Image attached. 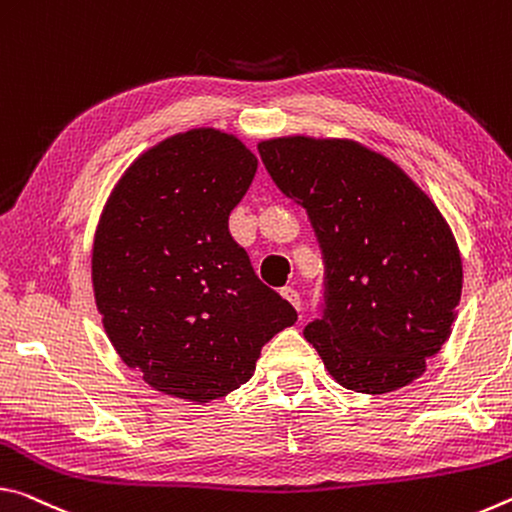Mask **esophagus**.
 Wrapping results in <instances>:
<instances>
[{"label":"esophagus","instance_id":"obj_1","mask_svg":"<svg viewBox=\"0 0 512 512\" xmlns=\"http://www.w3.org/2000/svg\"><path fill=\"white\" fill-rule=\"evenodd\" d=\"M281 295L286 297L292 306L297 308V311H301V297H299V292L295 290V288H290V286H286V288H281Z\"/></svg>","mask_w":512,"mask_h":512}]
</instances>
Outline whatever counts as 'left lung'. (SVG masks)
Returning a JSON list of instances; mask_svg holds the SVG:
<instances>
[{"instance_id": "left-lung-1", "label": "left lung", "mask_w": 512, "mask_h": 512, "mask_svg": "<svg viewBox=\"0 0 512 512\" xmlns=\"http://www.w3.org/2000/svg\"><path fill=\"white\" fill-rule=\"evenodd\" d=\"M258 154L320 242L322 317L304 338L326 370L365 395L422 376L449 340L463 290L445 217L401 167L354 140L274 138Z\"/></svg>"}]
</instances>
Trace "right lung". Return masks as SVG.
<instances>
[{
  "instance_id": "1",
  "label": "right lung",
  "mask_w": 512,
  "mask_h": 512,
  "mask_svg": "<svg viewBox=\"0 0 512 512\" xmlns=\"http://www.w3.org/2000/svg\"><path fill=\"white\" fill-rule=\"evenodd\" d=\"M256 167L236 136L179 133L124 172L99 220L92 288L104 329L165 395H229L251 379L265 342L297 322L229 231Z\"/></svg>"
}]
</instances>
